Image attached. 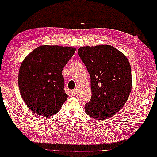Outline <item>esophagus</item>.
<instances>
[{"mask_svg":"<svg viewBox=\"0 0 157 157\" xmlns=\"http://www.w3.org/2000/svg\"><path fill=\"white\" fill-rule=\"evenodd\" d=\"M77 91H78V90H77V89H73V91H71V95L72 96H75L76 95V94H77Z\"/></svg>","mask_w":157,"mask_h":157,"instance_id":"1","label":"esophagus"}]
</instances>
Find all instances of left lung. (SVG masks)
Here are the masks:
<instances>
[{"mask_svg": "<svg viewBox=\"0 0 157 157\" xmlns=\"http://www.w3.org/2000/svg\"><path fill=\"white\" fill-rule=\"evenodd\" d=\"M78 54L91 76V98L84 105L85 113L98 120L111 117L130 95L132 76L128 60L108 44L81 47Z\"/></svg>", "mask_w": 157, "mask_h": 157, "instance_id": "1", "label": "left lung"}]
</instances>
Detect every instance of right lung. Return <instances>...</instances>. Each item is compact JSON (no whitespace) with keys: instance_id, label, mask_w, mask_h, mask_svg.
Instances as JSON below:
<instances>
[{"instance_id":"obj_1","label":"right lung","mask_w":157,"mask_h":157,"mask_svg":"<svg viewBox=\"0 0 157 157\" xmlns=\"http://www.w3.org/2000/svg\"><path fill=\"white\" fill-rule=\"evenodd\" d=\"M75 50L71 47L42 45L24 59L19 68V88L34 113L49 117L61 110L68 98L61 72Z\"/></svg>"}]
</instances>
